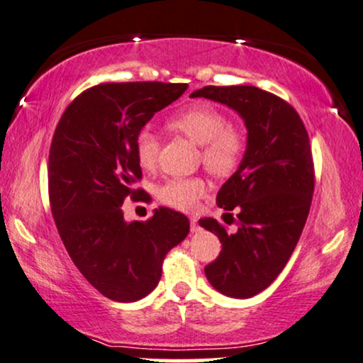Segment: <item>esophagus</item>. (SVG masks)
Wrapping results in <instances>:
<instances>
[{"instance_id":"1","label":"esophagus","mask_w":363,"mask_h":363,"mask_svg":"<svg viewBox=\"0 0 363 363\" xmlns=\"http://www.w3.org/2000/svg\"><path fill=\"white\" fill-rule=\"evenodd\" d=\"M191 230L192 232H197L199 230V223H197V218L196 217H191Z\"/></svg>"}]
</instances>
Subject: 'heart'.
Segmentation results:
<instances>
[{
    "instance_id": "obj_1",
    "label": "heart",
    "mask_w": 363,
    "mask_h": 363,
    "mask_svg": "<svg viewBox=\"0 0 363 363\" xmlns=\"http://www.w3.org/2000/svg\"><path fill=\"white\" fill-rule=\"evenodd\" d=\"M167 126L202 145V162L212 174L228 177L242 166L248 138L242 128L230 125L228 116L213 105H189L172 115L167 120ZM133 151L138 164L145 171H152L160 156V140L155 133L143 128L135 135ZM206 191L207 184L202 177H176L157 189V197L162 203L177 211H192Z\"/></svg>"
}]
</instances>
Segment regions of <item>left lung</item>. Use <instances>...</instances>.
<instances>
[{
	"label": "left lung",
	"mask_w": 363,
	"mask_h": 363,
	"mask_svg": "<svg viewBox=\"0 0 363 363\" xmlns=\"http://www.w3.org/2000/svg\"><path fill=\"white\" fill-rule=\"evenodd\" d=\"M191 96L230 106L245 120L248 147L242 166L217 194V206L238 230L228 233L216 218L199 225L220 240L222 252L206 277L222 294L252 298L267 289L293 255L309 216L314 161L309 135L288 101L252 85L213 86Z\"/></svg>",
	"instance_id": "8db88e82"
}]
</instances>
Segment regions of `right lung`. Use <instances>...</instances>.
<instances>
[{
	"label": "right lung",
	"instance_id": "right-lung-1",
	"mask_svg": "<svg viewBox=\"0 0 363 363\" xmlns=\"http://www.w3.org/2000/svg\"><path fill=\"white\" fill-rule=\"evenodd\" d=\"M187 84L108 82L75 96L49 150V202L69 257L105 298L131 303L160 283L167 252L189 233L181 212L156 208L146 222H125V199L147 202L133 141Z\"/></svg>",
	"mask_w": 363,
	"mask_h": 363
}]
</instances>
